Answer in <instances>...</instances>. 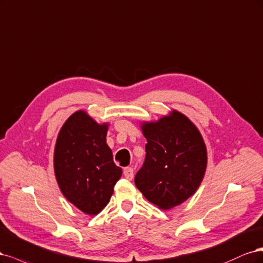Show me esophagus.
I'll list each match as a JSON object with an SVG mask.
<instances>
[{"label": "esophagus", "instance_id": "34e87169", "mask_svg": "<svg viewBox=\"0 0 263 263\" xmlns=\"http://www.w3.org/2000/svg\"><path fill=\"white\" fill-rule=\"evenodd\" d=\"M123 175H124V177L126 178V179L132 180L133 179V175H134L133 169L131 167H125L123 169Z\"/></svg>", "mask_w": 263, "mask_h": 263}]
</instances>
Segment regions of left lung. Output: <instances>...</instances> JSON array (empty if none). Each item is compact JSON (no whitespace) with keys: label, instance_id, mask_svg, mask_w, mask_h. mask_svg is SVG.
Listing matches in <instances>:
<instances>
[{"label":"left lung","instance_id":"8db88e82","mask_svg":"<svg viewBox=\"0 0 263 263\" xmlns=\"http://www.w3.org/2000/svg\"><path fill=\"white\" fill-rule=\"evenodd\" d=\"M141 130L146 156L135 185L158 209L171 210L200 187L208 165L204 140L196 124L175 109L157 121L141 122Z\"/></svg>","mask_w":263,"mask_h":263}]
</instances>
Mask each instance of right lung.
Returning <instances> with one entry per match:
<instances>
[{"instance_id": "obj_1", "label": "right lung", "mask_w": 263, "mask_h": 263, "mask_svg": "<svg viewBox=\"0 0 263 263\" xmlns=\"http://www.w3.org/2000/svg\"><path fill=\"white\" fill-rule=\"evenodd\" d=\"M108 126V122H96L85 110H78L67 118L55 141L53 167L59 188L88 215L105 209L122 175L106 142Z\"/></svg>"}]
</instances>
